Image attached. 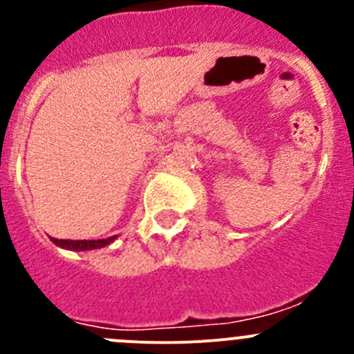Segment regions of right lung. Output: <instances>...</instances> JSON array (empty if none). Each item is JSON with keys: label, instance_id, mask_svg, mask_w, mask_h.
Wrapping results in <instances>:
<instances>
[{"label": "right lung", "instance_id": "1", "mask_svg": "<svg viewBox=\"0 0 354 354\" xmlns=\"http://www.w3.org/2000/svg\"><path fill=\"white\" fill-rule=\"evenodd\" d=\"M116 236L106 238V240H58V238H51V241L55 245L62 246V248H68V250H95V248H102V246L109 245L111 241L114 240Z\"/></svg>", "mask_w": 354, "mask_h": 354}]
</instances>
